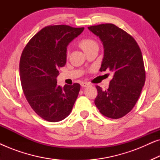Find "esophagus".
Segmentation results:
<instances>
[{
    "label": "esophagus",
    "instance_id": "34e87169",
    "mask_svg": "<svg viewBox=\"0 0 160 160\" xmlns=\"http://www.w3.org/2000/svg\"><path fill=\"white\" fill-rule=\"evenodd\" d=\"M89 85V84L87 82H82V83H81V86H82V87H88Z\"/></svg>",
    "mask_w": 160,
    "mask_h": 160
}]
</instances>
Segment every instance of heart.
<instances>
[{"mask_svg": "<svg viewBox=\"0 0 160 160\" xmlns=\"http://www.w3.org/2000/svg\"><path fill=\"white\" fill-rule=\"evenodd\" d=\"M96 44H97V43H95V41L92 40V39H89V38L82 39V40H81L79 42L80 47L82 48L84 52L87 51V49H89V48Z\"/></svg>", "mask_w": 160, "mask_h": 160, "instance_id": "b5f03b06", "label": "heart"}]
</instances>
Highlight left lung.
Here are the masks:
<instances>
[{
    "instance_id": "obj_1",
    "label": "left lung",
    "mask_w": 160,
    "mask_h": 160,
    "mask_svg": "<svg viewBox=\"0 0 160 160\" xmlns=\"http://www.w3.org/2000/svg\"><path fill=\"white\" fill-rule=\"evenodd\" d=\"M99 37L104 49L100 71L113 72L108 89L96 86L95 104L105 117L119 119L133 108L146 81L143 60L139 46L128 32L113 24L88 27Z\"/></svg>"
}]
</instances>
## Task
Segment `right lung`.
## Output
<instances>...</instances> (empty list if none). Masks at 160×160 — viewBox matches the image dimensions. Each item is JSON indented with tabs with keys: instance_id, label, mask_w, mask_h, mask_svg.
Wrapping results in <instances>:
<instances>
[{
	"instance_id": "right-lung-1",
	"label": "right lung",
	"mask_w": 160,
	"mask_h": 160,
	"mask_svg": "<svg viewBox=\"0 0 160 160\" xmlns=\"http://www.w3.org/2000/svg\"><path fill=\"white\" fill-rule=\"evenodd\" d=\"M84 28L50 25L28 43L19 62L21 84L33 111L48 122H57L71 113L80 84L58 86V69L66 63L67 47Z\"/></svg>"
}]
</instances>
